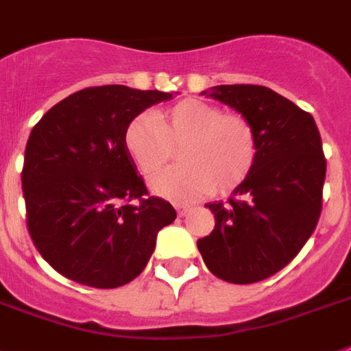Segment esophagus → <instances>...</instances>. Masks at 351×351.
Here are the masks:
<instances>
[{"label": "esophagus", "mask_w": 351, "mask_h": 351, "mask_svg": "<svg viewBox=\"0 0 351 351\" xmlns=\"http://www.w3.org/2000/svg\"><path fill=\"white\" fill-rule=\"evenodd\" d=\"M176 210H178V215L179 217H184V215H186V211L190 210V208H188V206H181V204H176Z\"/></svg>", "instance_id": "esophagus-1"}]
</instances>
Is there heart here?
Instances as JSON below:
<instances>
[{"label": "heart", "instance_id": "1", "mask_svg": "<svg viewBox=\"0 0 351 351\" xmlns=\"http://www.w3.org/2000/svg\"><path fill=\"white\" fill-rule=\"evenodd\" d=\"M125 147L145 178H152L182 147L179 167L159 173L152 190L186 204L245 179L256 159V132L239 112L188 98L159 112H141L125 129Z\"/></svg>", "mask_w": 351, "mask_h": 351}]
</instances>
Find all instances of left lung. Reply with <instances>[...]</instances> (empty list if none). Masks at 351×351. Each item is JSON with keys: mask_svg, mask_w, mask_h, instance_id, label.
<instances>
[{"mask_svg": "<svg viewBox=\"0 0 351 351\" xmlns=\"http://www.w3.org/2000/svg\"><path fill=\"white\" fill-rule=\"evenodd\" d=\"M202 95L253 123L256 159L226 204H206L215 228L197 247L224 282H262L292 262L319 221L326 176L319 130L311 112L263 86H217Z\"/></svg>", "mask_w": 351, "mask_h": 351, "instance_id": "left-lung-1", "label": "left lung"}]
</instances>
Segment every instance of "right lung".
Masks as SVG:
<instances>
[{
	"mask_svg": "<svg viewBox=\"0 0 351 351\" xmlns=\"http://www.w3.org/2000/svg\"><path fill=\"white\" fill-rule=\"evenodd\" d=\"M169 98L117 84L86 88L32 129L21 172L26 226L62 276L95 289L125 285L154 253L158 231L176 221L170 202L149 195L125 147L130 121Z\"/></svg>",
	"mask_w": 351,
	"mask_h": 351,
	"instance_id": "right-lung-1",
	"label": "right lung"
}]
</instances>
